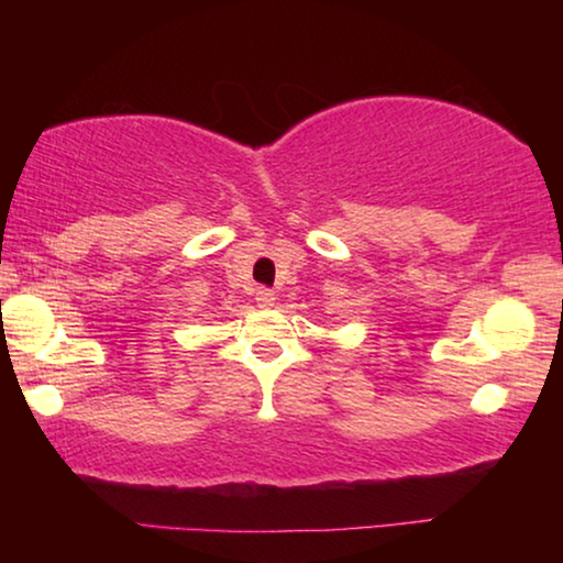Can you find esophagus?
I'll use <instances>...</instances> for the list:
<instances>
[{
    "instance_id": "esophagus-1",
    "label": "esophagus",
    "mask_w": 563,
    "mask_h": 563,
    "mask_svg": "<svg viewBox=\"0 0 563 563\" xmlns=\"http://www.w3.org/2000/svg\"><path fill=\"white\" fill-rule=\"evenodd\" d=\"M256 302H258V307H264V310H268V307H274L276 295H274L272 289H258L256 291Z\"/></svg>"
}]
</instances>
